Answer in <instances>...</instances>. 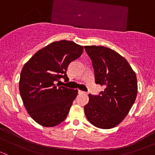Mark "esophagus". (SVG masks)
<instances>
[{
	"label": "esophagus",
	"instance_id": "esophagus-1",
	"mask_svg": "<svg viewBox=\"0 0 155 155\" xmlns=\"http://www.w3.org/2000/svg\"><path fill=\"white\" fill-rule=\"evenodd\" d=\"M78 93L79 94H85V92H84L83 91H81V90H79L78 91Z\"/></svg>",
	"mask_w": 155,
	"mask_h": 155
}]
</instances>
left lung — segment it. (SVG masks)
<instances>
[{"label": "left lung", "instance_id": "left-lung-1", "mask_svg": "<svg viewBox=\"0 0 155 155\" xmlns=\"http://www.w3.org/2000/svg\"><path fill=\"white\" fill-rule=\"evenodd\" d=\"M85 49L92 61L95 82L105 87L99 95L89 94L85 114L97 127H115L127 116L136 101V73L126 59L111 48L86 46Z\"/></svg>", "mask_w": 155, "mask_h": 155}]
</instances>
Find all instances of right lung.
I'll return each mask as SVG.
<instances>
[{"label":"right lung","mask_w":155,"mask_h":155,"mask_svg":"<svg viewBox=\"0 0 155 155\" xmlns=\"http://www.w3.org/2000/svg\"><path fill=\"white\" fill-rule=\"evenodd\" d=\"M82 51L83 46L73 41L53 42L36 52L23 67L20 94L26 110L40 125L54 127L68 116L78 91L55 83L61 78L69 80V64Z\"/></svg>","instance_id":"1"}]
</instances>
